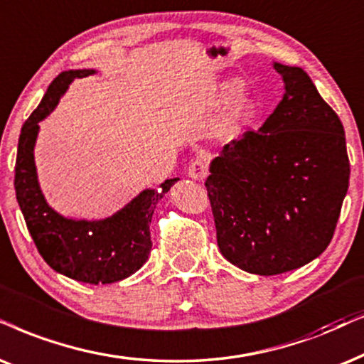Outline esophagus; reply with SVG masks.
Listing matches in <instances>:
<instances>
[{
  "mask_svg": "<svg viewBox=\"0 0 364 364\" xmlns=\"http://www.w3.org/2000/svg\"><path fill=\"white\" fill-rule=\"evenodd\" d=\"M207 171H209V162H207V159L200 157V159L192 160V162L188 164L187 173L188 177L193 178V181H204L207 177Z\"/></svg>",
  "mask_w": 364,
  "mask_h": 364,
  "instance_id": "obj_1",
  "label": "esophagus"
}]
</instances>
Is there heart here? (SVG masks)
<instances>
[{
    "label": "heart",
    "instance_id": "1",
    "mask_svg": "<svg viewBox=\"0 0 364 364\" xmlns=\"http://www.w3.org/2000/svg\"><path fill=\"white\" fill-rule=\"evenodd\" d=\"M239 92H240V85L237 82H230L228 85H224L220 97H223L224 100H229V98H232V97L237 95ZM245 110H247V105H245V102H240L239 105H237V108H235V115H237V117L244 115Z\"/></svg>",
    "mask_w": 364,
    "mask_h": 364
}]
</instances>
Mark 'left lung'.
<instances>
[{
	"mask_svg": "<svg viewBox=\"0 0 364 364\" xmlns=\"http://www.w3.org/2000/svg\"><path fill=\"white\" fill-rule=\"evenodd\" d=\"M282 100L210 164L207 197L230 264L274 276L324 252L349 183L344 129L303 68L274 63Z\"/></svg>",
	"mask_w": 364,
	"mask_h": 364,
	"instance_id": "8db88e82",
	"label": "left lung"
}]
</instances>
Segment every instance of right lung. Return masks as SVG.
<instances>
[{
  "label": "right lung",
  "instance_id": "right-lung-1",
  "mask_svg": "<svg viewBox=\"0 0 364 364\" xmlns=\"http://www.w3.org/2000/svg\"><path fill=\"white\" fill-rule=\"evenodd\" d=\"M90 73L93 70L60 73L25 122L18 141L15 191L33 242L51 269L88 284H112L134 274L149 259L154 209L177 178L165 181L159 191H144L125 209L98 223L65 219L50 209L38 186L33 159L38 122L53 110L68 83Z\"/></svg>",
  "mask_w": 364,
  "mask_h": 364
}]
</instances>
